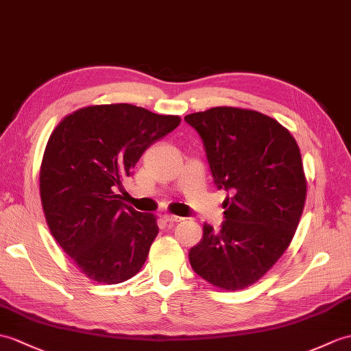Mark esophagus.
Returning a JSON list of instances; mask_svg holds the SVG:
<instances>
[{
	"instance_id": "obj_1",
	"label": "esophagus",
	"mask_w": 351,
	"mask_h": 351,
	"mask_svg": "<svg viewBox=\"0 0 351 351\" xmlns=\"http://www.w3.org/2000/svg\"><path fill=\"white\" fill-rule=\"evenodd\" d=\"M162 218H165L166 223H179V221H182L181 217L170 215V214H165V215H162Z\"/></svg>"
}]
</instances>
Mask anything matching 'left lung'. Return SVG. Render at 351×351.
Instances as JSON below:
<instances>
[{"label":"left lung","instance_id":"8db88e82","mask_svg":"<svg viewBox=\"0 0 351 351\" xmlns=\"http://www.w3.org/2000/svg\"><path fill=\"white\" fill-rule=\"evenodd\" d=\"M184 119L203 141L215 186L230 193L221 229L203 224L189 252L191 267L219 289H245L276 263L298 229L306 197L299 146L256 110L221 106Z\"/></svg>","mask_w":351,"mask_h":351}]
</instances>
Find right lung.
<instances>
[{
	"label": "right lung",
	"mask_w": 351,
	"mask_h": 351,
	"mask_svg": "<svg viewBox=\"0 0 351 351\" xmlns=\"http://www.w3.org/2000/svg\"><path fill=\"white\" fill-rule=\"evenodd\" d=\"M179 122L127 103L88 106L49 137L40 167L46 223L93 281L124 282L146 262L157 218L125 205L118 191L142 154Z\"/></svg>",
	"instance_id": "obj_1"
}]
</instances>
